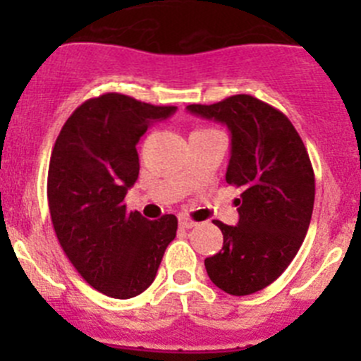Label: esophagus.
Returning a JSON list of instances; mask_svg holds the SVG:
<instances>
[{
  "label": "esophagus",
  "mask_w": 361,
  "mask_h": 361,
  "mask_svg": "<svg viewBox=\"0 0 361 361\" xmlns=\"http://www.w3.org/2000/svg\"><path fill=\"white\" fill-rule=\"evenodd\" d=\"M180 227L181 228H192V227H195V221L190 220V218H187V216H181L180 218Z\"/></svg>",
  "instance_id": "34e87169"
}]
</instances>
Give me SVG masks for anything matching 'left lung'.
Wrapping results in <instances>:
<instances>
[{"label":"left lung","instance_id":"8db88e82","mask_svg":"<svg viewBox=\"0 0 361 361\" xmlns=\"http://www.w3.org/2000/svg\"><path fill=\"white\" fill-rule=\"evenodd\" d=\"M187 110L225 123L232 134L225 180L241 188L235 227L214 220L224 246L206 258L207 276L241 297L274 283L304 243L314 206V171L288 116L271 104L238 94Z\"/></svg>","mask_w":361,"mask_h":361}]
</instances>
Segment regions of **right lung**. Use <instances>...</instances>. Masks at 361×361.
Wrapping results in <instances>:
<instances>
[{"label":"right lung","instance_id":"add662e5","mask_svg":"<svg viewBox=\"0 0 361 361\" xmlns=\"http://www.w3.org/2000/svg\"><path fill=\"white\" fill-rule=\"evenodd\" d=\"M174 111L108 92L80 104L54 145L47 181L54 231L73 267L108 297L143 293L176 238L174 214L150 221L123 204L140 174L137 141Z\"/></svg>","mask_w":361,"mask_h":361}]
</instances>
